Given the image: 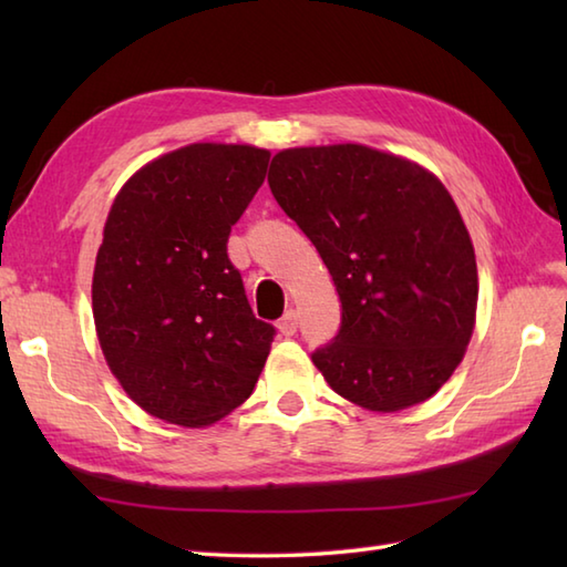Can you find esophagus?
I'll return each mask as SVG.
<instances>
[{
	"instance_id": "obj_1",
	"label": "esophagus",
	"mask_w": 567,
	"mask_h": 567,
	"mask_svg": "<svg viewBox=\"0 0 567 567\" xmlns=\"http://www.w3.org/2000/svg\"><path fill=\"white\" fill-rule=\"evenodd\" d=\"M277 329L282 336H295L297 333V315L295 311H287V315L277 321Z\"/></svg>"
}]
</instances>
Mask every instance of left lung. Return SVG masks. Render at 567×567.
I'll return each instance as SVG.
<instances>
[{
    "label": "left lung",
    "mask_w": 567,
    "mask_h": 567,
    "mask_svg": "<svg viewBox=\"0 0 567 567\" xmlns=\"http://www.w3.org/2000/svg\"><path fill=\"white\" fill-rule=\"evenodd\" d=\"M268 183L331 272L339 336L311 355L336 394L390 414L461 365L477 315L475 248L424 165L363 143L275 153Z\"/></svg>",
    "instance_id": "obj_1"
}]
</instances>
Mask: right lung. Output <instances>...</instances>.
Wrapping results in <instances>:
<instances>
[{"label": "right lung", "mask_w": 567, "mask_h": 567, "mask_svg": "<svg viewBox=\"0 0 567 567\" xmlns=\"http://www.w3.org/2000/svg\"><path fill=\"white\" fill-rule=\"evenodd\" d=\"M268 161L248 143H189L131 175L106 216L94 329L124 392L167 424H216L268 360L275 329L252 317L226 252Z\"/></svg>", "instance_id": "add662e5"}]
</instances>
